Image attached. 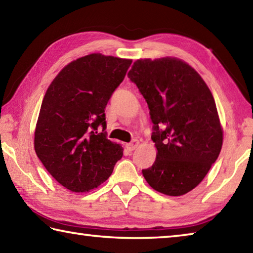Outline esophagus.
Instances as JSON below:
<instances>
[{
  "mask_svg": "<svg viewBox=\"0 0 253 253\" xmlns=\"http://www.w3.org/2000/svg\"><path fill=\"white\" fill-rule=\"evenodd\" d=\"M138 144H139V142L137 139H134L132 140L131 143H128V144H126V148L128 149V151L129 152H131V151H134L135 148H137V146H138Z\"/></svg>",
  "mask_w": 253,
  "mask_h": 253,
  "instance_id": "obj_1",
  "label": "esophagus"
}]
</instances>
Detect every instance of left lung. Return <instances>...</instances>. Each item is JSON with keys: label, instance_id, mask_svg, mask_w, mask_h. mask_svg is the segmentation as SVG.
Wrapping results in <instances>:
<instances>
[{"label": "left lung", "instance_id": "left-lung-1", "mask_svg": "<svg viewBox=\"0 0 253 253\" xmlns=\"http://www.w3.org/2000/svg\"><path fill=\"white\" fill-rule=\"evenodd\" d=\"M146 100L157 149L143 169L154 190L169 196L188 193L203 181L223 143L212 92L194 68L181 59H138L128 72Z\"/></svg>", "mask_w": 253, "mask_h": 253}]
</instances>
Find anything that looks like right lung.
Segmentation results:
<instances>
[{"mask_svg":"<svg viewBox=\"0 0 253 253\" xmlns=\"http://www.w3.org/2000/svg\"><path fill=\"white\" fill-rule=\"evenodd\" d=\"M130 65V59L84 55L68 63L46 89L34 149L55 181L71 192L99 186L123 156L121 145L106 136L105 108Z\"/></svg>","mask_w":253,"mask_h":253,"instance_id":"right-lung-1","label":"right lung"}]
</instances>
